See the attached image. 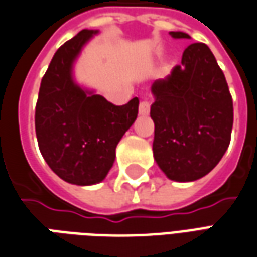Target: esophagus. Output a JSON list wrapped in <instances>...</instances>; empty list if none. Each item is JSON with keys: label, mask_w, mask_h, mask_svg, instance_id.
<instances>
[{"label": "esophagus", "mask_w": 257, "mask_h": 257, "mask_svg": "<svg viewBox=\"0 0 257 257\" xmlns=\"http://www.w3.org/2000/svg\"><path fill=\"white\" fill-rule=\"evenodd\" d=\"M149 110H151V103L148 101H141L140 102V113L148 114Z\"/></svg>", "instance_id": "1"}]
</instances>
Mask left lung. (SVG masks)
I'll return each mask as SVG.
<instances>
[{
    "mask_svg": "<svg viewBox=\"0 0 257 257\" xmlns=\"http://www.w3.org/2000/svg\"><path fill=\"white\" fill-rule=\"evenodd\" d=\"M173 38H191L170 32ZM154 158L174 181H195L212 172L230 145L234 109L228 84L203 43L184 51L181 65L152 84Z\"/></svg>",
    "mask_w": 257,
    "mask_h": 257,
    "instance_id": "obj_1",
    "label": "left lung"
}]
</instances>
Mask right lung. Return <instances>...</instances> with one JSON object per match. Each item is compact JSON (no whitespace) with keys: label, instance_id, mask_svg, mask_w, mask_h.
Segmentation results:
<instances>
[{"label":"right lung","instance_id":"obj_1","mask_svg":"<svg viewBox=\"0 0 257 257\" xmlns=\"http://www.w3.org/2000/svg\"><path fill=\"white\" fill-rule=\"evenodd\" d=\"M98 32L81 30L59 47L41 80L36 105L38 148L51 170L76 185L101 183L138 114V98L117 106L74 83L73 62Z\"/></svg>","mask_w":257,"mask_h":257}]
</instances>
